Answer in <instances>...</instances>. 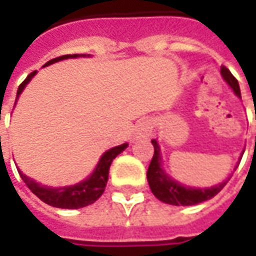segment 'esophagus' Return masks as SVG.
I'll use <instances>...</instances> for the list:
<instances>
[{
    "mask_svg": "<svg viewBox=\"0 0 256 256\" xmlns=\"http://www.w3.org/2000/svg\"><path fill=\"white\" fill-rule=\"evenodd\" d=\"M152 122L150 121V120H142V121H140L138 125H136V128H135V134L138 135V136H150L151 132H152Z\"/></svg>",
    "mask_w": 256,
    "mask_h": 256,
    "instance_id": "obj_1",
    "label": "esophagus"
}]
</instances>
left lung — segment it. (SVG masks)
<instances>
[{
    "mask_svg": "<svg viewBox=\"0 0 256 256\" xmlns=\"http://www.w3.org/2000/svg\"><path fill=\"white\" fill-rule=\"evenodd\" d=\"M221 74L224 80L230 84L234 92L238 96H241V90H240V84L236 81V78L231 74V71L226 66H221ZM154 145V155L150 166H148V172H146V178H148V184L152 194L160 200V201L165 202V204H171V205H195L200 202L208 201L214 198L218 192L221 191L222 188L226 185L228 181L222 182L216 186L212 188H206V190H194L190 186H182L178 182L172 181L171 178H168L165 175V172L161 168V158H160V146L155 140L151 141Z\"/></svg>",
    "mask_w": 256,
    "mask_h": 256,
    "instance_id": "8db88e82",
    "label": "left lung"
}]
</instances>
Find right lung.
Returning <instances> with one entry per match:
<instances>
[{
	"instance_id": "obj_1",
	"label": "right lung",
	"mask_w": 256,
	"mask_h": 256,
	"mask_svg": "<svg viewBox=\"0 0 256 256\" xmlns=\"http://www.w3.org/2000/svg\"><path fill=\"white\" fill-rule=\"evenodd\" d=\"M82 54H74V55H61L58 58H54L51 61H48L45 65L54 64L56 61L61 60H66V58H76L81 56ZM36 74V71L31 72L22 81V84L20 85L18 92H16V98L20 96V94L22 92V90L25 88V85L31 81V78ZM128 146V144H122L120 146H115L112 150L106 151L101 156L100 162L96 165L95 171L92 172V175L85 180V181L76 184L74 186H64V188H46L41 184H36L34 180L28 178L26 175H24L21 171L20 176L22 178V181L26 184V186L35 194L41 201H44L45 204L55 206V208H65V210H78V208H84L88 206L94 202L96 201L105 191L106 186V181H108V174H110V166L112 161L116 158L118 154H121Z\"/></svg>"
}]
</instances>
